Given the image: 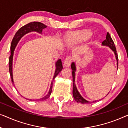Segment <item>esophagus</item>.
Listing matches in <instances>:
<instances>
[{"mask_svg":"<svg viewBox=\"0 0 128 128\" xmlns=\"http://www.w3.org/2000/svg\"><path fill=\"white\" fill-rule=\"evenodd\" d=\"M72 57L71 56H68L67 57H66V58L65 59L64 62V67H68L70 66L71 64V62L72 60Z\"/></svg>","mask_w":128,"mask_h":128,"instance_id":"esophagus-1","label":"esophagus"}]
</instances>
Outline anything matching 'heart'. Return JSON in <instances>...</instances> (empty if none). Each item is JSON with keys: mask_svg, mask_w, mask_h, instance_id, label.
<instances>
[{"mask_svg": "<svg viewBox=\"0 0 128 128\" xmlns=\"http://www.w3.org/2000/svg\"><path fill=\"white\" fill-rule=\"evenodd\" d=\"M91 34L90 32H80L74 34L70 37L69 41L71 42H81L87 40L90 38Z\"/></svg>", "mask_w": 128, "mask_h": 128, "instance_id": "1", "label": "heart"}]
</instances>
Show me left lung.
I'll return each instance as SVG.
<instances>
[{
    "label": "left lung",
    "mask_w": 128,
    "mask_h": 128,
    "mask_svg": "<svg viewBox=\"0 0 128 128\" xmlns=\"http://www.w3.org/2000/svg\"><path fill=\"white\" fill-rule=\"evenodd\" d=\"M102 44L104 46H108L109 48H111V49L112 50L113 52H114L115 56H116V61H117V66H118V54L117 53H116V48L115 46L114 42H113L112 38H111L110 35L108 32L107 33V35H106V39L105 40L102 41ZM71 69L72 70V78H73V96L75 100H76L78 102H80L82 104H86L89 103L88 101L84 99V98L81 96V95L80 94L78 90L76 89V85H75V71H76V67H75V65L74 62H72L71 64ZM96 102V101H95Z\"/></svg>",
    "instance_id": "1"
}]
</instances>
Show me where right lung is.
<instances>
[{
  "label": "right lung",
  "mask_w": 128,
  "mask_h": 128,
  "mask_svg": "<svg viewBox=\"0 0 128 128\" xmlns=\"http://www.w3.org/2000/svg\"><path fill=\"white\" fill-rule=\"evenodd\" d=\"M47 27V26L43 24L42 22H30L28 24L25 25L22 27L20 28L18 30H17V32H16V34L14 35L12 40V44H11L10 46V50H11V54L9 57V72H10V75L11 79H12V82L13 84V80H12V57H13V54H14V50L15 49L16 46L18 42V41L20 40V39L24 36L25 34L28 33V32H31V31H36L39 33H42L43 29ZM56 69L55 73L54 74V77L53 78V80H54L56 76L58 74V73L62 71V60H58L56 62ZM53 82L51 83V86H50V88L49 91L48 93V94L44 97L43 98H41L40 99H39L40 101H44V100L47 99L49 98L50 94L52 93V87H53ZM30 100V99H28Z\"/></svg>",
  "instance_id": "obj_1"
}]
</instances>
